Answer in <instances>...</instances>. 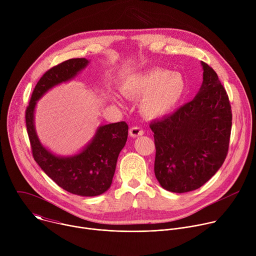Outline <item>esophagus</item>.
I'll use <instances>...</instances> for the list:
<instances>
[{"instance_id":"1","label":"esophagus","mask_w":256,"mask_h":256,"mask_svg":"<svg viewBox=\"0 0 256 256\" xmlns=\"http://www.w3.org/2000/svg\"><path fill=\"white\" fill-rule=\"evenodd\" d=\"M142 134H144V130L138 126H132L130 130V136H132V138H136V136H140Z\"/></svg>"}]
</instances>
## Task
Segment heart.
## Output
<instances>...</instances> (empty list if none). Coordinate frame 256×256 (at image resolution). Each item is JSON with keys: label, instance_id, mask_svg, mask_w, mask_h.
Listing matches in <instances>:
<instances>
[{"label": "heart", "instance_id": "obj_1", "mask_svg": "<svg viewBox=\"0 0 256 256\" xmlns=\"http://www.w3.org/2000/svg\"><path fill=\"white\" fill-rule=\"evenodd\" d=\"M122 90L132 98L146 94L140 105L142 112L150 118H162L178 105L186 83L180 72L156 68L130 77L122 83Z\"/></svg>", "mask_w": 256, "mask_h": 256}]
</instances>
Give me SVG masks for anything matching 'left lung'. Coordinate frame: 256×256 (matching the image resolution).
<instances>
[{"label":"left lung","mask_w":256,"mask_h":256,"mask_svg":"<svg viewBox=\"0 0 256 256\" xmlns=\"http://www.w3.org/2000/svg\"><path fill=\"white\" fill-rule=\"evenodd\" d=\"M204 81L196 96L172 114L152 122L160 186L171 192L196 190L223 165L228 154L232 112L216 72L202 62Z\"/></svg>","instance_id":"obj_1"}]
</instances>
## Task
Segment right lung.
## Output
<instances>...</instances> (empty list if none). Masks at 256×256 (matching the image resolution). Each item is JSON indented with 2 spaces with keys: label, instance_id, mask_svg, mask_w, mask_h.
<instances>
[{
  "label": "right lung",
  "instance_id": "1",
  "mask_svg": "<svg viewBox=\"0 0 256 256\" xmlns=\"http://www.w3.org/2000/svg\"><path fill=\"white\" fill-rule=\"evenodd\" d=\"M86 58H70L50 68L36 84L25 120L32 155L46 174L62 190L81 196H96L112 184L118 155L128 140V126L124 122L101 126L92 140L78 154L56 156L42 144L34 126L38 100L52 87L68 82L87 66Z\"/></svg>",
  "mask_w": 256,
  "mask_h": 256
}]
</instances>
